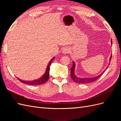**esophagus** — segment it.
I'll list each match as a JSON object with an SVG mask.
<instances>
[{
	"label": "esophagus",
	"mask_w": 121,
	"mask_h": 121,
	"mask_svg": "<svg viewBox=\"0 0 121 121\" xmlns=\"http://www.w3.org/2000/svg\"><path fill=\"white\" fill-rule=\"evenodd\" d=\"M62 52L64 54H67V53H69V48L67 47H64L62 49Z\"/></svg>",
	"instance_id": "1"
}]
</instances>
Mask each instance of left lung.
Returning a JSON list of instances; mask_svg holds the SVG:
<instances>
[{"mask_svg": "<svg viewBox=\"0 0 121 121\" xmlns=\"http://www.w3.org/2000/svg\"><path fill=\"white\" fill-rule=\"evenodd\" d=\"M111 44L112 45V40H111ZM111 57L112 55L110 57V61L111 59ZM75 62L73 61V66L71 68V77L72 78V79L75 82H77L78 83H88L90 82H93V81L97 80L99 78L102 76L103 74V73H102V74H100L99 75L97 76L96 77H92V78H79V77H77L75 76L74 74V69H75ZM107 67L106 69H107Z\"/></svg>", "mask_w": 121, "mask_h": 121, "instance_id": "obj_1", "label": "left lung"}]
</instances>
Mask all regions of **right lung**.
<instances>
[{
	"mask_svg": "<svg viewBox=\"0 0 121 121\" xmlns=\"http://www.w3.org/2000/svg\"><path fill=\"white\" fill-rule=\"evenodd\" d=\"M54 59H55V57L53 58L50 61V62H49V63L48 64V65L47 66L45 73L44 74L43 76H42L41 78H40V79L33 80V81H26L22 80L19 79H18L22 83L28 84V85H42V84H44V83H45L49 79L50 65L52 63V61Z\"/></svg>",
	"mask_w": 121,
	"mask_h": 121,
	"instance_id": "obj_1",
	"label": "right lung"
}]
</instances>
